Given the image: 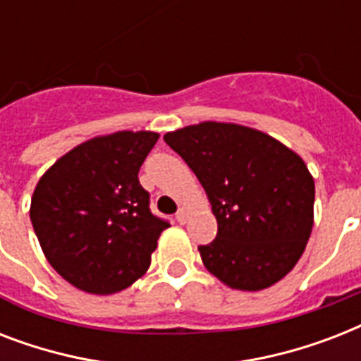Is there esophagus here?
I'll return each mask as SVG.
<instances>
[{
  "label": "esophagus",
  "mask_w": 361,
  "mask_h": 361,
  "mask_svg": "<svg viewBox=\"0 0 361 361\" xmlns=\"http://www.w3.org/2000/svg\"><path fill=\"white\" fill-rule=\"evenodd\" d=\"M187 217H189V214H187L185 208H180L178 209V214H176V221L180 223V225H185L187 223Z\"/></svg>",
  "instance_id": "esophagus-1"
}]
</instances>
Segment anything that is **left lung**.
<instances>
[{"label": "left lung", "instance_id": "1", "mask_svg": "<svg viewBox=\"0 0 361 361\" xmlns=\"http://www.w3.org/2000/svg\"><path fill=\"white\" fill-rule=\"evenodd\" d=\"M164 142L202 183L217 219L215 240L198 247L209 274L238 290L283 279L313 228L314 181L302 157L236 123L189 125Z\"/></svg>", "mask_w": 361, "mask_h": 361}]
</instances>
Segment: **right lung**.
I'll return each mask as SVG.
<instances>
[{"label": "right lung", "mask_w": 361, "mask_h": 361, "mask_svg": "<svg viewBox=\"0 0 361 361\" xmlns=\"http://www.w3.org/2000/svg\"><path fill=\"white\" fill-rule=\"evenodd\" d=\"M159 135L120 130L84 142L37 183L31 225L44 257L65 281L90 294H114L146 274L169 221L149 209L138 181Z\"/></svg>", "instance_id": "obj_1"}]
</instances>
